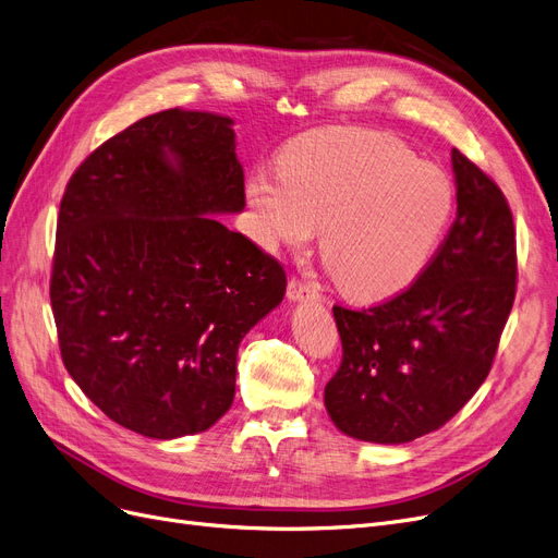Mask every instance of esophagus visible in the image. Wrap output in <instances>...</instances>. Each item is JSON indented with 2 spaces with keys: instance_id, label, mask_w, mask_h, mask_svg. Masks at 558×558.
<instances>
[{
  "instance_id": "1",
  "label": "esophagus",
  "mask_w": 558,
  "mask_h": 558,
  "mask_svg": "<svg viewBox=\"0 0 558 558\" xmlns=\"http://www.w3.org/2000/svg\"><path fill=\"white\" fill-rule=\"evenodd\" d=\"M287 296L292 301H317L319 292L313 282H307L305 278H292L290 284H287Z\"/></svg>"
}]
</instances>
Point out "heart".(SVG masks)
Listing matches in <instances>:
<instances>
[{"label": "heart", "mask_w": 558, "mask_h": 558, "mask_svg": "<svg viewBox=\"0 0 558 558\" xmlns=\"http://www.w3.org/2000/svg\"><path fill=\"white\" fill-rule=\"evenodd\" d=\"M268 247L303 245L324 227L322 257L356 301L388 299L427 266L456 204L448 174L369 131H313L280 154V174L245 185Z\"/></svg>", "instance_id": "obj_1"}]
</instances>
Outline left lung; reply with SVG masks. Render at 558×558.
Wrapping results in <instances>:
<instances>
[{
	"label": "left lung",
	"mask_w": 558,
	"mask_h": 558,
	"mask_svg": "<svg viewBox=\"0 0 558 558\" xmlns=\"http://www.w3.org/2000/svg\"><path fill=\"white\" fill-rule=\"evenodd\" d=\"M458 216L407 290L352 311L333 305L342 340L324 402L349 437L414 441L444 427L487 379L518 284L506 195L452 149Z\"/></svg>",
	"instance_id": "left-lung-1"
}]
</instances>
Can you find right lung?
Masks as SVG:
<instances>
[{
	"label": "right lung",
	"instance_id": "add662e5",
	"mask_svg": "<svg viewBox=\"0 0 558 558\" xmlns=\"http://www.w3.org/2000/svg\"><path fill=\"white\" fill-rule=\"evenodd\" d=\"M245 206L232 119L162 110L94 149L59 204L50 303L69 375L151 439L234 402L243 336L282 301V264L211 214Z\"/></svg>",
	"mask_w": 558,
	"mask_h": 558
}]
</instances>
